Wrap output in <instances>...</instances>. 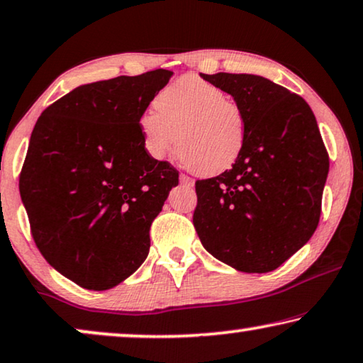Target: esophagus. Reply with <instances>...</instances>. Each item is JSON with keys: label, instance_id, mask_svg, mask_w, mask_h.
<instances>
[{"label": "esophagus", "instance_id": "34e87169", "mask_svg": "<svg viewBox=\"0 0 363 363\" xmlns=\"http://www.w3.org/2000/svg\"><path fill=\"white\" fill-rule=\"evenodd\" d=\"M180 183H182V185L188 186V188H193V186H194V180H193V178L183 175V173L180 175Z\"/></svg>", "mask_w": 363, "mask_h": 363}]
</instances>
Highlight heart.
<instances>
[{
    "label": "heart",
    "instance_id": "obj_1",
    "mask_svg": "<svg viewBox=\"0 0 363 363\" xmlns=\"http://www.w3.org/2000/svg\"><path fill=\"white\" fill-rule=\"evenodd\" d=\"M144 147L154 159L175 149L182 162L201 175L233 167L247 138L242 106L224 90L196 75L182 77L155 98V109L139 119Z\"/></svg>",
    "mask_w": 363,
    "mask_h": 363
}]
</instances>
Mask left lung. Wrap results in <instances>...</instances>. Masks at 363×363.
<instances>
[{
	"label": "left lung",
	"instance_id": "obj_1",
	"mask_svg": "<svg viewBox=\"0 0 363 363\" xmlns=\"http://www.w3.org/2000/svg\"><path fill=\"white\" fill-rule=\"evenodd\" d=\"M242 106L247 138L233 169L196 182L193 224L204 249L245 273L280 267L311 239L329 157L301 96L249 73H199Z\"/></svg>",
	"mask_w": 363,
	"mask_h": 363
}]
</instances>
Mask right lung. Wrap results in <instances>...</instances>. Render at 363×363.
<instances>
[{
	"instance_id": "right-lung-1",
	"label": "right lung",
	"mask_w": 363,
	"mask_h": 363,
	"mask_svg": "<svg viewBox=\"0 0 363 363\" xmlns=\"http://www.w3.org/2000/svg\"><path fill=\"white\" fill-rule=\"evenodd\" d=\"M173 72L86 83L57 99L30 134L19 191L35 245L86 290H109L144 264L150 224L178 172L147 154L139 119Z\"/></svg>"
}]
</instances>
